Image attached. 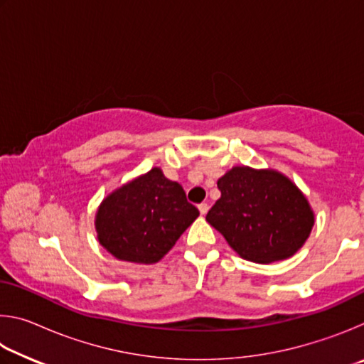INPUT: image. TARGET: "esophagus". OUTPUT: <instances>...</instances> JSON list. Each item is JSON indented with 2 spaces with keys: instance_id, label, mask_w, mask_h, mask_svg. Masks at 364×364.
<instances>
[{
  "instance_id": "1",
  "label": "esophagus",
  "mask_w": 364,
  "mask_h": 364,
  "mask_svg": "<svg viewBox=\"0 0 364 364\" xmlns=\"http://www.w3.org/2000/svg\"><path fill=\"white\" fill-rule=\"evenodd\" d=\"M199 212H200V215H205L208 212V204H205V202L199 204Z\"/></svg>"
}]
</instances>
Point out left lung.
Masks as SVG:
<instances>
[{
    "mask_svg": "<svg viewBox=\"0 0 364 364\" xmlns=\"http://www.w3.org/2000/svg\"><path fill=\"white\" fill-rule=\"evenodd\" d=\"M220 199L205 220L245 260L292 257L310 236L315 215L301 191L279 171L232 167L218 180Z\"/></svg>",
    "mask_w": 364,
    "mask_h": 364,
    "instance_id": "obj_1",
    "label": "left lung"
}]
</instances>
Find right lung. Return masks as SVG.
Returning <instances> with one entry per match:
<instances>
[{
    "instance_id": "add662e5",
    "label": "right lung",
    "mask_w": 364,
    "mask_h": 364,
    "mask_svg": "<svg viewBox=\"0 0 364 364\" xmlns=\"http://www.w3.org/2000/svg\"><path fill=\"white\" fill-rule=\"evenodd\" d=\"M199 217L181 184L154 167L109 194L96 213L100 244L123 262L152 264Z\"/></svg>"
}]
</instances>
